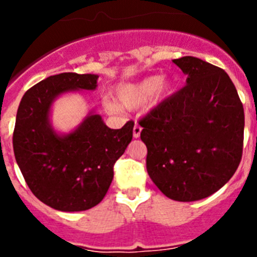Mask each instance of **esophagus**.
<instances>
[{
  "label": "esophagus",
  "mask_w": 257,
  "mask_h": 257,
  "mask_svg": "<svg viewBox=\"0 0 257 257\" xmlns=\"http://www.w3.org/2000/svg\"><path fill=\"white\" fill-rule=\"evenodd\" d=\"M140 134H142V127H140V124L135 123V126H134V131H133V135L134 138H139Z\"/></svg>",
  "instance_id": "1"
}]
</instances>
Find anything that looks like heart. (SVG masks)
Returning <instances> with one entry per match:
<instances>
[{"label":"heart","mask_w":257,"mask_h":257,"mask_svg":"<svg viewBox=\"0 0 257 257\" xmlns=\"http://www.w3.org/2000/svg\"><path fill=\"white\" fill-rule=\"evenodd\" d=\"M171 91V82L166 78H158L156 76L147 77L139 82L123 83L115 88V96L122 106L128 109L138 108L145 104L153 97L156 100H161ZM104 108L110 113H117L121 110L112 99H105L103 101Z\"/></svg>","instance_id":"heart-1"}]
</instances>
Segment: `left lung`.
Returning <instances> with one entry per match:
<instances>
[{"label": "left lung", "instance_id": "obj_1", "mask_svg": "<svg viewBox=\"0 0 257 257\" xmlns=\"http://www.w3.org/2000/svg\"><path fill=\"white\" fill-rule=\"evenodd\" d=\"M172 63L187 74V85L140 119V138L157 188L174 201H198L237 171L243 151V105L221 68L194 56Z\"/></svg>", "mask_w": 257, "mask_h": 257}]
</instances>
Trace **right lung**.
<instances>
[{
    "label": "right lung",
    "instance_id": "add662e5",
    "mask_svg": "<svg viewBox=\"0 0 257 257\" xmlns=\"http://www.w3.org/2000/svg\"><path fill=\"white\" fill-rule=\"evenodd\" d=\"M96 74L60 73L38 82L22 97L13 135L15 160L32 193L45 205L65 212L100 203L113 180V166L133 140L134 122L113 130L90 114L67 135L50 123L59 95L95 90Z\"/></svg>",
    "mask_w": 257,
    "mask_h": 257
}]
</instances>
